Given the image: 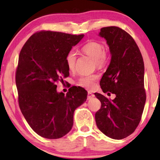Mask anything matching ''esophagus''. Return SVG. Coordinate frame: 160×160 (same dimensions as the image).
Wrapping results in <instances>:
<instances>
[{
	"instance_id": "1",
	"label": "esophagus",
	"mask_w": 160,
	"mask_h": 160,
	"mask_svg": "<svg viewBox=\"0 0 160 160\" xmlns=\"http://www.w3.org/2000/svg\"><path fill=\"white\" fill-rule=\"evenodd\" d=\"M94 96H94L93 93H91V91H88V95H87V99H88V100L91 99V98H93Z\"/></svg>"
}]
</instances>
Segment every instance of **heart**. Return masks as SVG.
Listing matches in <instances>:
<instances>
[{
  "label": "heart",
  "instance_id": "heart-1",
  "mask_svg": "<svg viewBox=\"0 0 160 160\" xmlns=\"http://www.w3.org/2000/svg\"><path fill=\"white\" fill-rule=\"evenodd\" d=\"M81 52L95 60L98 67H102L107 62V56L104 52V47L101 43L98 42H89L83 45ZM76 53L71 50L66 56V64L70 71H73L76 62ZM97 79L96 75L84 76L80 77L78 81V85L84 89H91L95 85V81Z\"/></svg>",
  "mask_w": 160,
  "mask_h": 160
}]
</instances>
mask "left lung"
Returning a JSON list of instances; mask_svg holds the SVG:
<instances>
[{
	"mask_svg": "<svg viewBox=\"0 0 160 160\" xmlns=\"http://www.w3.org/2000/svg\"><path fill=\"white\" fill-rule=\"evenodd\" d=\"M99 36L107 40L111 57L100 84L104 93H113L115 98L111 100L95 93L102 104L95 118L105 135L122 140L134 132L144 111V61L137 44L124 30L107 27L100 29Z\"/></svg>",
	"mask_w": 160,
	"mask_h": 160,
	"instance_id": "obj_1",
	"label": "left lung"
}]
</instances>
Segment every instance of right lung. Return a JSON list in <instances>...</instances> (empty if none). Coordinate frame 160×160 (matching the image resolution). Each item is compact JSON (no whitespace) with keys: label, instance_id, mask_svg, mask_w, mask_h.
I'll use <instances>...</instances> for the list:
<instances>
[{"label":"right lung","instance_id":"obj_1","mask_svg":"<svg viewBox=\"0 0 160 160\" xmlns=\"http://www.w3.org/2000/svg\"><path fill=\"white\" fill-rule=\"evenodd\" d=\"M84 34L41 31L28 39L20 51L16 73L19 107L29 125L40 136L58 139L72 128L75 110L87 91L72 87L58 93L56 82L69 75L66 56Z\"/></svg>","mask_w":160,"mask_h":160}]
</instances>
